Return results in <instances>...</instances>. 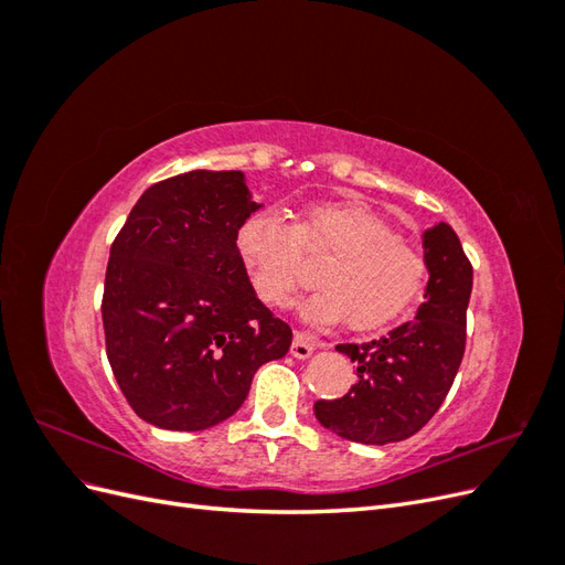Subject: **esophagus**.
<instances>
[{"label":"esophagus","mask_w":565,"mask_h":565,"mask_svg":"<svg viewBox=\"0 0 565 565\" xmlns=\"http://www.w3.org/2000/svg\"><path fill=\"white\" fill-rule=\"evenodd\" d=\"M322 344L318 339H313L311 334H306V332H297L295 334V339H292V349H289V353H292L297 361H306V358H311V353L316 351V349H320Z\"/></svg>","instance_id":"1"}]
</instances>
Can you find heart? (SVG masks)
I'll return each instance as SVG.
<instances>
[{
    "label": "heart",
    "instance_id": "1",
    "mask_svg": "<svg viewBox=\"0 0 565 565\" xmlns=\"http://www.w3.org/2000/svg\"><path fill=\"white\" fill-rule=\"evenodd\" d=\"M235 247L254 295L273 309H287L303 282V262L324 259L322 287L303 311L318 322L347 318L367 332L405 316L422 297L429 264L396 235L384 216L361 202H318L306 207L295 228L273 210L252 212L235 233Z\"/></svg>",
    "mask_w": 565,
    "mask_h": 565
}]
</instances>
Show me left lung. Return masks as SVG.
<instances>
[{
	"instance_id": "8db88e82",
	"label": "left lung",
	"mask_w": 565,
	"mask_h": 565,
	"mask_svg": "<svg viewBox=\"0 0 565 565\" xmlns=\"http://www.w3.org/2000/svg\"><path fill=\"white\" fill-rule=\"evenodd\" d=\"M429 282L415 320L367 344H339L358 370L344 398L318 401L316 419L337 436L386 446L415 436L446 401L467 341L473 268L457 233L436 224L422 235Z\"/></svg>"
}]
</instances>
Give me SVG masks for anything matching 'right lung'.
I'll return each instance as SVG.
<instances>
[{"instance_id":"add662e5","label":"right lung","mask_w":565,"mask_h":565,"mask_svg":"<svg viewBox=\"0 0 565 565\" xmlns=\"http://www.w3.org/2000/svg\"><path fill=\"white\" fill-rule=\"evenodd\" d=\"M256 210L243 172L193 169L150 185L115 237L100 306L108 361L134 413L158 429L228 419L254 372L292 344L235 247Z\"/></svg>"}]
</instances>
